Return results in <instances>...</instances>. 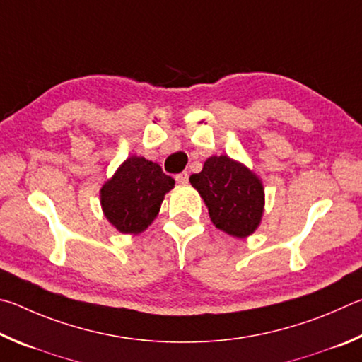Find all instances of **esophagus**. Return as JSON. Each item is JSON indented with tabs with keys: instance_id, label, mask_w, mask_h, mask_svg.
<instances>
[{
	"instance_id": "obj_1",
	"label": "esophagus",
	"mask_w": 362,
	"mask_h": 362,
	"mask_svg": "<svg viewBox=\"0 0 362 362\" xmlns=\"http://www.w3.org/2000/svg\"><path fill=\"white\" fill-rule=\"evenodd\" d=\"M175 180H176L177 185H187L189 173H187V171H182V173H177V175L175 176Z\"/></svg>"
}]
</instances>
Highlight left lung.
Masks as SVG:
<instances>
[{
  "label": "left lung",
  "mask_w": 362,
  "mask_h": 362,
  "mask_svg": "<svg viewBox=\"0 0 362 362\" xmlns=\"http://www.w3.org/2000/svg\"><path fill=\"white\" fill-rule=\"evenodd\" d=\"M189 181L204 199L213 224L219 230L245 238L261 224L262 181L243 163L227 156H213Z\"/></svg>",
  "instance_id": "8db88e82"
}]
</instances>
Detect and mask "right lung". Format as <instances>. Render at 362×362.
I'll list each match as a JSON object with an SVG mask.
<instances>
[{"instance_id":"right-lung-1","label":"right lung","mask_w":362,"mask_h":362,"mask_svg":"<svg viewBox=\"0 0 362 362\" xmlns=\"http://www.w3.org/2000/svg\"><path fill=\"white\" fill-rule=\"evenodd\" d=\"M173 187L175 180L160 165L132 156L101 187V208L119 232L139 233L154 221L165 194Z\"/></svg>"}]
</instances>
